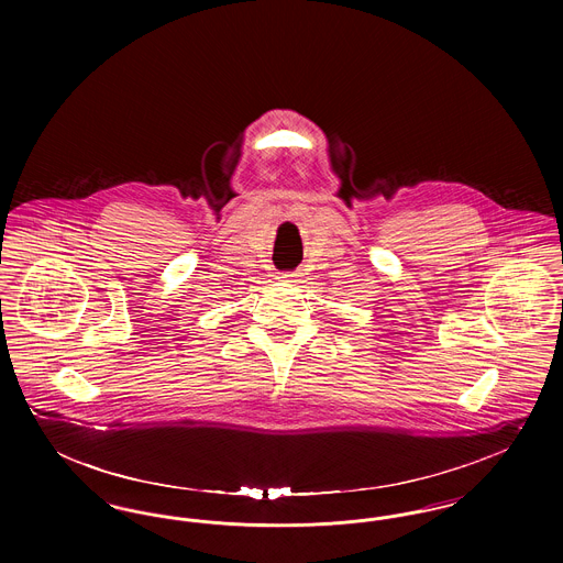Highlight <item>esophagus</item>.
Listing matches in <instances>:
<instances>
[{
    "label": "esophagus",
    "instance_id": "obj_1",
    "mask_svg": "<svg viewBox=\"0 0 563 563\" xmlns=\"http://www.w3.org/2000/svg\"><path fill=\"white\" fill-rule=\"evenodd\" d=\"M280 278H283V283H295V278H297V274H294V272H285V274H283V276H280Z\"/></svg>",
    "mask_w": 563,
    "mask_h": 563
}]
</instances>
